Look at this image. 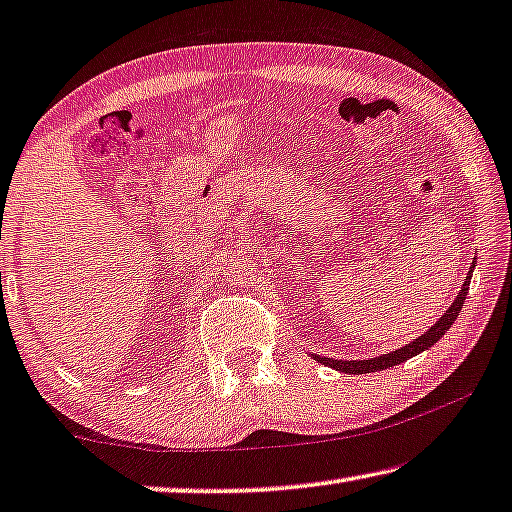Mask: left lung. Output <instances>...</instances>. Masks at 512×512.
<instances>
[{
	"label": "left lung",
	"mask_w": 512,
	"mask_h": 512,
	"mask_svg": "<svg viewBox=\"0 0 512 512\" xmlns=\"http://www.w3.org/2000/svg\"><path fill=\"white\" fill-rule=\"evenodd\" d=\"M469 279H471V274L465 279V283H462V290L458 293V297H455V302L448 306V311L444 313V316L439 318L426 334H421L419 338H414L412 343H407L405 348H400L396 352H389V355L375 357V359H364V361H338V359H327V357H316V359L320 361V364L332 366L341 373L359 375V373L382 371V368L396 366V364H400V361H407L410 357L419 355V352L432 348V345H435L439 338H442L448 332V329H451L455 318L460 316V309H462V304H465V297H467V290H469Z\"/></svg>",
	"instance_id": "obj_1"
}]
</instances>
